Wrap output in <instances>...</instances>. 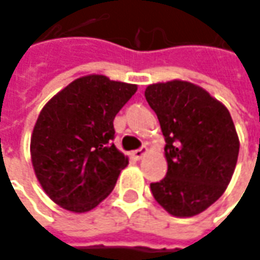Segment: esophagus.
<instances>
[{
	"instance_id": "esophagus-1",
	"label": "esophagus",
	"mask_w": 260,
	"mask_h": 260,
	"mask_svg": "<svg viewBox=\"0 0 260 260\" xmlns=\"http://www.w3.org/2000/svg\"><path fill=\"white\" fill-rule=\"evenodd\" d=\"M146 153H147V147H146V146H143V147H140V149H137V150H133V152H132V156H133L135 159H137V160H139V159H142V157H143Z\"/></svg>"
}]
</instances>
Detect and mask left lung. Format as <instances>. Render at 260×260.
Masks as SVG:
<instances>
[{"label": "left lung", "instance_id": "obj_1", "mask_svg": "<svg viewBox=\"0 0 260 260\" xmlns=\"http://www.w3.org/2000/svg\"><path fill=\"white\" fill-rule=\"evenodd\" d=\"M146 101L165 136L166 176L150 184L175 217H192L223 195L235 172L239 137L232 115L201 86L169 81L146 88Z\"/></svg>", "mask_w": 260, "mask_h": 260}]
</instances>
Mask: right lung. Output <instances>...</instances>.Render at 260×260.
I'll return each instance as SVG.
<instances>
[{
  "label": "right lung",
  "mask_w": 260,
  "mask_h": 260,
  "mask_svg": "<svg viewBox=\"0 0 260 260\" xmlns=\"http://www.w3.org/2000/svg\"><path fill=\"white\" fill-rule=\"evenodd\" d=\"M137 85L104 75L78 78L43 107L30 153L35 174L52 201L85 213L114 189L128 159L113 143L114 117Z\"/></svg>",
  "instance_id": "right-lung-1"
}]
</instances>
